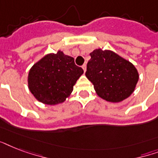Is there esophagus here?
I'll return each mask as SVG.
<instances>
[{"mask_svg": "<svg viewBox=\"0 0 158 158\" xmlns=\"http://www.w3.org/2000/svg\"><path fill=\"white\" fill-rule=\"evenodd\" d=\"M82 68H83V69H84V72L86 71V68H87L86 64H83V65H82Z\"/></svg>", "mask_w": 158, "mask_h": 158, "instance_id": "esophagus-1", "label": "esophagus"}]
</instances>
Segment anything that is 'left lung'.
I'll return each instance as SVG.
<instances>
[{"mask_svg": "<svg viewBox=\"0 0 158 158\" xmlns=\"http://www.w3.org/2000/svg\"><path fill=\"white\" fill-rule=\"evenodd\" d=\"M90 56L85 75L99 97L119 102L131 95L139 80L134 64L111 51L96 49Z\"/></svg>", "mask_w": 158, "mask_h": 158, "instance_id": "left-lung-1", "label": "left lung"}]
</instances>
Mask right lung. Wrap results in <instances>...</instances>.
Returning <instances> with one entry per match:
<instances>
[{
	"label": "right lung",
	"instance_id": "1",
	"mask_svg": "<svg viewBox=\"0 0 158 158\" xmlns=\"http://www.w3.org/2000/svg\"><path fill=\"white\" fill-rule=\"evenodd\" d=\"M84 73L74 64L73 57L59 51L49 54L36 63L28 74V88L38 101L56 105L65 100Z\"/></svg>",
	"mask_w": 158,
	"mask_h": 158
}]
</instances>
